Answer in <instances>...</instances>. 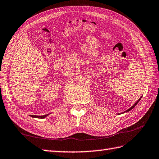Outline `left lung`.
Listing matches in <instances>:
<instances>
[{"label":"left lung","instance_id":"obj_1","mask_svg":"<svg viewBox=\"0 0 159 159\" xmlns=\"http://www.w3.org/2000/svg\"><path fill=\"white\" fill-rule=\"evenodd\" d=\"M141 97H142V96H141ZM141 98H140L139 99V100H138L137 101H136V103H134V105H133V106H132V107H130L129 109H128V110H127L125 111V112H127V111H130V110H132V109H133L134 107L136 106V104H137V103H138V102H139V101H140V100H141Z\"/></svg>","mask_w":159,"mask_h":159}]
</instances>
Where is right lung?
Wrapping results in <instances>:
<instances>
[{
  "label": "right lung",
  "instance_id": "obj_1",
  "mask_svg": "<svg viewBox=\"0 0 159 159\" xmlns=\"http://www.w3.org/2000/svg\"><path fill=\"white\" fill-rule=\"evenodd\" d=\"M49 114H45V115H43V116H36V115H30V116H32L33 118H37V119H44L46 116H48Z\"/></svg>",
  "mask_w": 159,
  "mask_h": 159
}]
</instances>
